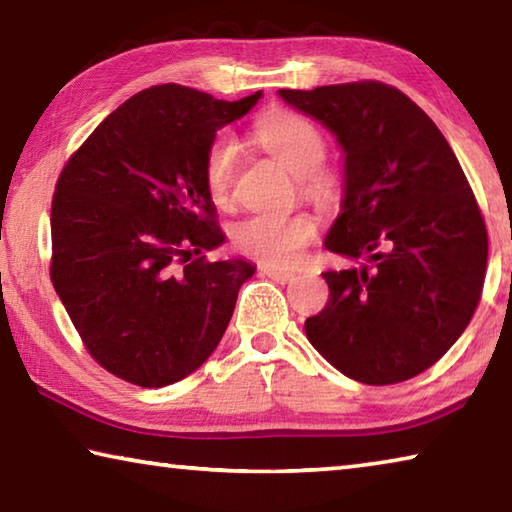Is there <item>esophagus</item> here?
Listing matches in <instances>:
<instances>
[{
	"mask_svg": "<svg viewBox=\"0 0 512 512\" xmlns=\"http://www.w3.org/2000/svg\"><path fill=\"white\" fill-rule=\"evenodd\" d=\"M262 275H266V277H271L273 282H277V284H287V282H291L293 277H296V273H291V271H280V268H262Z\"/></svg>",
	"mask_w": 512,
	"mask_h": 512,
	"instance_id": "1",
	"label": "esophagus"
}]
</instances>
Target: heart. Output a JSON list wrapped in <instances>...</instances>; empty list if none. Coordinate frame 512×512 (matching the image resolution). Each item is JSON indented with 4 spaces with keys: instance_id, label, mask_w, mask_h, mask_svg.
Returning <instances> with one entry per match:
<instances>
[{
    "instance_id": "b5f03b06",
    "label": "heart",
    "mask_w": 512,
    "mask_h": 512,
    "mask_svg": "<svg viewBox=\"0 0 512 512\" xmlns=\"http://www.w3.org/2000/svg\"><path fill=\"white\" fill-rule=\"evenodd\" d=\"M255 142L291 173L300 194L318 205L341 196V171L325 164L327 140L320 126L291 110H273L255 121ZM239 146L230 133H219L207 144L203 180L214 203H228L237 180ZM318 235L309 214H250L230 225V244L237 253L266 266H291Z\"/></svg>"
}]
</instances>
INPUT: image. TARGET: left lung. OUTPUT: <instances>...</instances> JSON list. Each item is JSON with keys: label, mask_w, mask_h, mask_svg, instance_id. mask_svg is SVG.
Instances as JSON below:
<instances>
[{"label": "left lung", "mask_w": 512, "mask_h": 512, "mask_svg": "<svg viewBox=\"0 0 512 512\" xmlns=\"http://www.w3.org/2000/svg\"><path fill=\"white\" fill-rule=\"evenodd\" d=\"M345 153L343 212L327 250L361 262L325 271L329 302L309 343L343 375L388 386L431 368L481 300L488 230L445 135L381 81L280 90Z\"/></svg>", "instance_id": "1"}]
</instances>
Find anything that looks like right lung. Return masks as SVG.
Instances as JSON below:
<instances>
[{"label":"right lung","instance_id":"right-lung-1","mask_svg":"<svg viewBox=\"0 0 512 512\" xmlns=\"http://www.w3.org/2000/svg\"><path fill=\"white\" fill-rule=\"evenodd\" d=\"M178 83L121 103L60 171L51 201V282L90 357L142 388L210 357L255 266L210 262L223 244L203 158L221 126L255 106Z\"/></svg>","mask_w":512,"mask_h":512}]
</instances>
